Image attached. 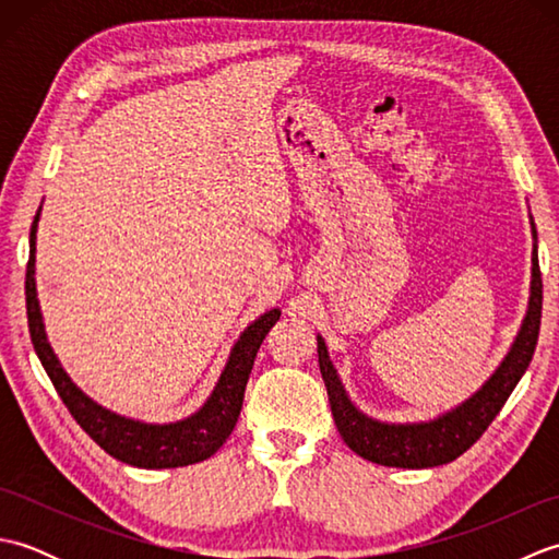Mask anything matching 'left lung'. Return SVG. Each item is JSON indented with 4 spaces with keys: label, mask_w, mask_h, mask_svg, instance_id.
I'll return each instance as SVG.
<instances>
[{
    "label": "left lung",
    "mask_w": 559,
    "mask_h": 559,
    "mask_svg": "<svg viewBox=\"0 0 559 559\" xmlns=\"http://www.w3.org/2000/svg\"><path fill=\"white\" fill-rule=\"evenodd\" d=\"M533 225V223H531ZM533 237L536 225H533ZM540 310H543V278L538 266V252L533 249V281H531V300L528 314L521 324L519 336L504 362L497 367L476 396L468 399L463 406L451 411L442 418L420 425H386L367 418L353 406L350 399L343 391L341 379L329 360V353L322 338L317 346L319 353V370H322L326 394L331 403V413L338 432L355 454L379 463V466H396V468H432L442 466L459 459L463 451L471 449L488 430L490 423L502 411L509 394H512L519 379L524 377L526 367L533 358L540 331Z\"/></svg>",
    "instance_id": "8db88e82"
}]
</instances>
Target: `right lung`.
I'll list each match as a JSON object with an SVG mask.
<instances>
[{"mask_svg":"<svg viewBox=\"0 0 559 559\" xmlns=\"http://www.w3.org/2000/svg\"><path fill=\"white\" fill-rule=\"evenodd\" d=\"M38 218L40 211L35 213L31 225V257L26 266L28 331L33 348L38 353L45 372L52 379L57 394L64 401L71 418L83 427V432H86L93 442L108 451L110 456L136 468H177L189 466V463H199L216 454L225 439L230 437L237 418H240L245 386L249 372H252L259 346L261 341L266 338L269 329L281 319V312L271 310L264 317H259L252 326H247L240 341L235 343L230 360L225 365L211 399L204 403V408L192 415V418L173 425H144L120 418V415L105 411L88 396H83L81 391L71 384V379L62 370V365L57 362L50 343H47L33 278Z\"/></svg>","mask_w":559,"mask_h":559,"instance_id":"obj_1","label":"right lung"}]
</instances>
